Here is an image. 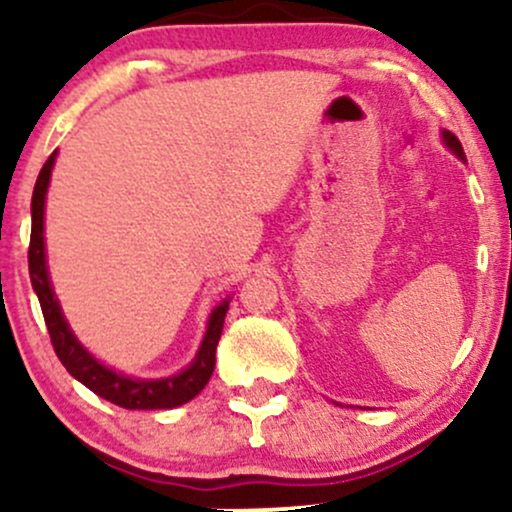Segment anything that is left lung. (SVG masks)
<instances>
[{
    "label": "left lung",
    "instance_id": "left-lung-1",
    "mask_svg": "<svg viewBox=\"0 0 512 512\" xmlns=\"http://www.w3.org/2000/svg\"><path fill=\"white\" fill-rule=\"evenodd\" d=\"M443 142H445V146H448V149L452 151V154H455L457 158H462V161H464V151H462V144H460V139L455 137V134L448 132V129H443Z\"/></svg>",
    "mask_w": 512,
    "mask_h": 512
}]
</instances>
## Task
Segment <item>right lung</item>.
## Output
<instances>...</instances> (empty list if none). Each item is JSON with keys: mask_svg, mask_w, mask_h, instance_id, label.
<instances>
[{"mask_svg": "<svg viewBox=\"0 0 512 512\" xmlns=\"http://www.w3.org/2000/svg\"><path fill=\"white\" fill-rule=\"evenodd\" d=\"M55 156L52 154L40 170L38 180H35L33 202H31V245H28V272H31L33 291L38 293L40 308H43L45 325H48L52 346L55 354L62 361V366L74 375L79 383H84L88 390L96 392L98 397L108 399L122 409H173L180 404L190 402L204 390L209 383L211 373H214L216 363V344L221 339L223 320H226V310L231 298L216 305L209 315L207 334H204L202 346H199L195 361L190 363L182 373L170 375L161 380H139L129 378V375L117 373V370L103 366L96 361L74 332L69 330L67 320H64L60 303H57L55 291H52L48 262H45V238H43V219H45V195H48L52 166H55Z\"/></svg>", "mask_w": 512, "mask_h": 512, "instance_id": "1", "label": "right lung"}]
</instances>
